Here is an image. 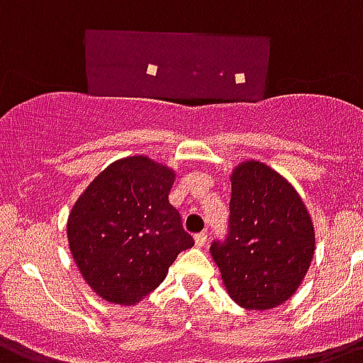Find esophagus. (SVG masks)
I'll return each instance as SVG.
<instances>
[{
    "label": "esophagus",
    "mask_w": 363,
    "mask_h": 363,
    "mask_svg": "<svg viewBox=\"0 0 363 363\" xmlns=\"http://www.w3.org/2000/svg\"><path fill=\"white\" fill-rule=\"evenodd\" d=\"M196 245L197 247H203V245H205L206 243V233H199V234H196Z\"/></svg>",
    "instance_id": "1"
}]
</instances>
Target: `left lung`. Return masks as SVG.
<instances>
[{
  "instance_id": "8db88e82",
  "label": "left lung",
  "mask_w": 363,
  "mask_h": 363,
  "mask_svg": "<svg viewBox=\"0 0 363 363\" xmlns=\"http://www.w3.org/2000/svg\"><path fill=\"white\" fill-rule=\"evenodd\" d=\"M225 240L210 245L234 303L269 310L288 301L313 257V225L303 199L284 177L262 162L234 169Z\"/></svg>"
}]
</instances>
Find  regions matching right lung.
<instances>
[{"label":"right lung","mask_w":363,"mask_h":363,"mask_svg":"<svg viewBox=\"0 0 363 363\" xmlns=\"http://www.w3.org/2000/svg\"><path fill=\"white\" fill-rule=\"evenodd\" d=\"M173 181L169 167L127 157L103 169L73 205L69 251L101 299H144L166 279L177 255L194 245L169 203Z\"/></svg>","instance_id":"right-lung-1"}]
</instances>
